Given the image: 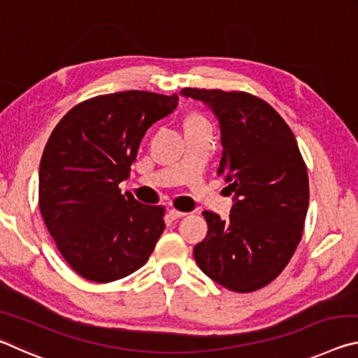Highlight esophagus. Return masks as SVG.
<instances>
[{
	"instance_id": "34e87169",
	"label": "esophagus",
	"mask_w": 358,
	"mask_h": 358,
	"mask_svg": "<svg viewBox=\"0 0 358 358\" xmlns=\"http://www.w3.org/2000/svg\"><path fill=\"white\" fill-rule=\"evenodd\" d=\"M186 215H187L186 211H180V210H175V208L169 210V216H171L172 220H180V217H183V216H186Z\"/></svg>"
}]
</instances>
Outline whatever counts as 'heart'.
Wrapping results in <instances>:
<instances>
[{
    "label": "heart",
    "instance_id": "b5f03b06",
    "mask_svg": "<svg viewBox=\"0 0 358 358\" xmlns=\"http://www.w3.org/2000/svg\"><path fill=\"white\" fill-rule=\"evenodd\" d=\"M186 124H208V121L205 120L202 115L199 113H191L186 120Z\"/></svg>",
    "mask_w": 358,
    "mask_h": 358
}]
</instances>
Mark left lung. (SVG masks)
<instances>
[{
	"label": "left lung",
	"instance_id": "left-lung-1",
	"mask_svg": "<svg viewBox=\"0 0 358 358\" xmlns=\"http://www.w3.org/2000/svg\"><path fill=\"white\" fill-rule=\"evenodd\" d=\"M181 94L208 104L220 120L217 175L235 194L227 220L203 211L208 234L194 246V259L222 287L254 292L281 275L300 243L310 203L306 164L294 132L264 99L205 88Z\"/></svg>",
	"mask_w": 358,
	"mask_h": 358
}]
</instances>
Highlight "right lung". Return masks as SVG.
<instances>
[{
    "label": "right lung",
    "mask_w": 358,
    "mask_h": 358,
    "mask_svg": "<svg viewBox=\"0 0 358 358\" xmlns=\"http://www.w3.org/2000/svg\"><path fill=\"white\" fill-rule=\"evenodd\" d=\"M177 106V93L94 96L72 107L48 137L39 210L58 251L85 280L112 282L134 273L164 232L166 208L124 196L120 183L145 132Z\"/></svg>",
    "instance_id": "1"
}]
</instances>
